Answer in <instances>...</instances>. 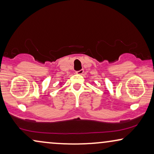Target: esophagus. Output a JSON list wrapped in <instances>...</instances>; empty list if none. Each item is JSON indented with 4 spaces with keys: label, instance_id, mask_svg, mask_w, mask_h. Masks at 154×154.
I'll use <instances>...</instances> for the list:
<instances>
[{
    "label": "esophagus",
    "instance_id": "obj_1",
    "mask_svg": "<svg viewBox=\"0 0 154 154\" xmlns=\"http://www.w3.org/2000/svg\"><path fill=\"white\" fill-rule=\"evenodd\" d=\"M75 72L76 74H78V75H82V74H83L84 72V69H80V70L79 71H76Z\"/></svg>",
    "mask_w": 154,
    "mask_h": 154
}]
</instances>
